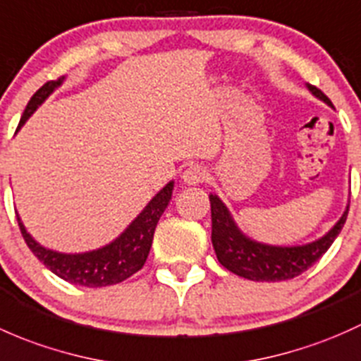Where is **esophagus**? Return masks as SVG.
Listing matches in <instances>:
<instances>
[{
	"label": "esophagus",
	"mask_w": 361,
	"mask_h": 361,
	"mask_svg": "<svg viewBox=\"0 0 361 361\" xmlns=\"http://www.w3.org/2000/svg\"><path fill=\"white\" fill-rule=\"evenodd\" d=\"M180 179L185 185H198L207 179V170L200 165H189L188 169L182 172Z\"/></svg>",
	"instance_id": "esophagus-1"
}]
</instances>
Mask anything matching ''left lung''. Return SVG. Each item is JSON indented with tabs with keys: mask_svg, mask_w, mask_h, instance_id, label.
I'll return each mask as SVG.
<instances>
[{
	"mask_svg": "<svg viewBox=\"0 0 361 361\" xmlns=\"http://www.w3.org/2000/svg\"><path fill=\"white\" fill-rule=\"evenodd\" d=\"M314 97L334 107L330 99L313 85H306ZM212 245L219 262L231 273L252 281H283L310 269L334 243L346 222L349 202L339 221L322 238L304 245H271L254 240L238 228L231 212L217 195L210 192Z\"/></svg>",
	"mask_w": 361,
	"mask_h": 361,
	"instance_id": "1",
	"label": "left lung"
}]
</instances>
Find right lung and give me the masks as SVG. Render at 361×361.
<instances>
[{"mask_svg": "<svg viewBox=\"0 0 361 361\" xmlns=\"http://www.w3.org/2000/svg\"><path fill=\"white\" fill-rule=\"evenodd\" d=\"M64 80L66 78L62 76L57 81H48L32 95L25 106L17 132L25 125V121L32 116V113L42 106L44 100L64 83ZM172 191L173 180H170L165 188L156 192L151 202L126 226L121 235H118L104 247L88 252H78V254H66V252H57L43 247L42 243H38L29 235L18 214L17 221L27 247L51 273H55L59 278L69 281V283L81 285V287H107V285H116L126 280L144 266L147 255H149L151 245H153L156 224H158L159 217L172 200Z\"/></svg>", "mask_w": 361, "mask_h": 361, "instance_id": "right-lung-1", "label": "right lung"}]
</instances>
